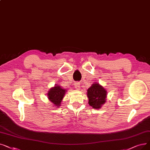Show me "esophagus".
<instances>
[{
	"label": "esophagus",
	"mask_w": 150,
	"mask_h": 150,
	"mask_svg": "<svg viewBox=\"0 0 150 150\" xmlns=\"http://www.w3.org/2000/svg\"><path fill=\"white\" fill-rule=\"evenodd\" d=\"M75 88L76 89H79L80 88V83L79 82H76L75 83Z\"/></svg>",
	"instance_id": "obj_1"
}]
</instances>
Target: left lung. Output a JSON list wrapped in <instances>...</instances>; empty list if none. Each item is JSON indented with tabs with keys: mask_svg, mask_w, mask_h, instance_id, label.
Returning <instances> with one entry per match:
<instances>
[{
	"mask_svg": "<svg viewBox=\"0 0 150 150\" xmlns=\"http://www.w3.org/2000/svg\"><path fill=\"white\" fill-rule=\"evenodd\" d=\"M89 105L94 109H99L107 100V91L99 83H94L87 90Z\"/></svg>",
	"mask_w": 150,
	"mask_h": 150,
	"instance_id": "left-lung-1",
	"label": "left lung"
}]
</instances>
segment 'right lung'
I'll return each mask as SVG.
<instances>
[{
    "label": "right lung",
    "mask_w": 150,
    "mask_h": 150,
    "mask_svg": "<svg viewBox=\"0 0 150 150\" xmlns=\"http://www.w3.org/2000/svg\"><path fill=\"white\" fill-rule=\"evenodd\" d=\"M66 92L67 90L62 88L60 85L55 84L54 87L51 88L48 91V99L54 107H59Z\"/></svg>",
    "instance_id": "right-lung-1"
}]
</instances>
